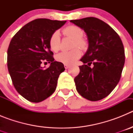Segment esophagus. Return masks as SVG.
Masks as SVG:
<instances>
[{"mask_svg":"<svg viewBox=\"0 0 133 133\" xmlns=\"http://www.w3.org/2000/svg\"><path fill=\"white\" fill-rule=\"evenodd\" d=\"M64 68H65V69H69V65H68V64H64Z\"/></svg>","mask_w":133,"mask_h":133,"instance_id":"34e87169","label":"esophagus"}]
</instances>
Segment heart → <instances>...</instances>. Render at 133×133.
I'll return each instance as SVG.
<instances>
[{
	"label": "heart",
	"mask_w": 133,
	"mask_h": 133,
	"mask_svg": "<svg viewBox=\"0 0 133 133\" xmlns=\"http://www.w3.org/2000/svg\"><path fill=\"white\" fill-rule=\"evenodd\" d=\"M63 33L64 36L70 37L74 40L72 47H78L84 50L87 46V42L83 38L84 35L83 30L80 27L75 25H70L63 29ZM49 46L50 49L54 52H58L61 49V37L58 31L54 32L49 39ZM75 48L70 51H63L56 56V60L59 63L66 64H71L80 58L81 55V50Z\"/></svg>",
	"instance_id": "heart-1"
}]
</instances>
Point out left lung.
Wrapping results in <instances>:
<instances>
[{
	"instance_id": "1",
	"label": "left lung",
	"mask_w": 133,
	"mask_h": 133,
	"mask_svg": "<svg viewBox=\"0 0 133 133\" xmlns=\"http://www.w3.org/2000/svg\"><path fill=\"white\" fill-rule=\"evenodd\" d=\"M70 22L83 29L89 41V49L81 59L84 64L80 66L79 74L75 78L76 89L89 101L103 99L112 92L121 77L125 60L121 39L112 28L97 18Z\"/></svg>"
}]
</instances>
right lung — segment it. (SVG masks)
I'll return each mask as SVG.
<instances>
[{
	"label": "right lung",
	"instance_id": "1",
	"mask_svg": "<svg viewBox=\"0 0 133 133\" xmlns=\"http://www.w3.org/2000/svg\"><path fill=\"white\" fill-rule=\"evenodd\" d=\"M66 21L37 18L22 27L10 41L7 51V66L16 91L32 103H39L55 92L62 63L54 61L49 39ZM42 62L51 63L43 69Z\"/></svg>",
	"mask_w": 133,
	"mask_h": 133
}]
</instances>
